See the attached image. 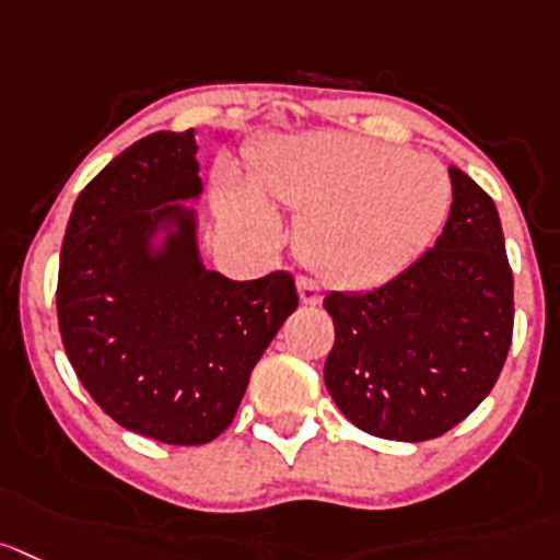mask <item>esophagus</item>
<instances>
[{
    "label": "esophagus",
    "mask_w": 560,
    "mask_h": 560,
    "mask_svg": "<svg viewBox=\"0 0 560 560\" xmlns=\"http://www.w3.org/2000/svg\"><path fill=\"white\" fill-rule=\"evenodd\" d=\"M296 291H300L302 305H318L322 302V289H318L316 280H311V277H300L296 280Z\"/></svg>",
    "instance_id": "34e87169"
}]
</instances>
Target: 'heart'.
<instances>
[{
	"label": "heart",
	"instance_id": "1",
	"mask_svg": "<svg viewBox=\"0 0 560 560\" xmlns=\"http://www.w3.org/2000/svg\"><path fill=\"white\" fill-rule=\"evenodd\" d=\"M253 184L222 175V217L275 242L280 225L264 191L300 214L302 258L346 289L385 283L412 264L451 209L448 175L434 159L360 135L316 131L271 142L253 156Z\"/></svg>",
	"mask_w": 560,
	"mask_h": 560
}]
</instances>
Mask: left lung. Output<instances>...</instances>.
Returning <instances> with one entry per match:
<instances>
[{"label": "left lung", "mask_w": 560, "mask_h": 560, "mask_svg": "<svg viewBox=\"0 0 560 560\" xmlns=\"http://www.w3.org/2000/svg\"><path fill=\"white\" fill-rule=\"evenodd\" d=\"M448 222L434 247L371 291H332L324 382L369 434L423 443L467 418L498 382L514 329V277L492 197L451 167Z\"/></svg>", "instance_id": "8db88e82"}]
</instances>
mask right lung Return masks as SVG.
<instances>
[{
    "instance_id": "right-lung-1",
    "label": "right lung",
    "mask_w": 560,
    "mask_h": 560,
    "mask_svg": "<svg viewBox=\"0 0 560 560\" xmlns=\"http://www.w3.org/2000/svg\"><path fill=\"white\" fill-rule=\"evenodd\" d=\"M195 131H156L112 159L68 220L57 277L66 354L124 429L203 445L231 425L249 374L300 296L289 271L206 269Z\"/></svg>"
}]
</instances>
